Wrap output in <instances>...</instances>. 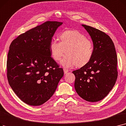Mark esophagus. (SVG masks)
<instances>
[{"label":"esophagus","instance_id":"esophagus-1","mask_svg":"<svg viewBox=\"0 0 126 126\" xmlns=\"http://www.w3.org/2000/svg\"><path fill=\"white\" fill-rule=\"evenodd\" d=\"M63 70H64V73L65 74H67L68 72V70L67 69H65V68H64L63 69Z\"/></svg>","mask_w":126,"mask_h":126}]
</instances>
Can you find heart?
I'll return each mask as SVG.
<instances>
[{
    "label": "heart",
    "instance_id": "1",
    "mask_svg": "<svg viewBox=\"0 0 126 126\" xmlns=\"http://www.w3.org/2000/svg\"><path fill=\"white\" fill-rule=\"evenodd\" d=\"M60 42L52 40L50 50L52 58L59 61L65 53L66 55L62 60L63 66L70 67L76 65L78 67L88 64L94 53L92 42L78 30H69L62 32L60 35Z\"/></svg>",
    "mask_w": 126,
    "mask_h": 126
}]
</instances>
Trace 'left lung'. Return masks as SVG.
<instances>
[{"label": "left lung", "mask_w": 126, "mask_h": 126, "mask_svg": "<svg viewBox=\"0 0 126 126\" xmlns=\"http://www.w3.org/2000/svg\"><path fill=\"white\" fill-rule=\"evenodd\" d=\"M93 43L94 53L90 62L74 70L75 88L89 102L103 99L113 89L117 78V59L114 43L108 35L93 27L82 25Z\"/></svg>", "instance_id": "1"}]
</instances>
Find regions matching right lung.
<instances>
[{"mask_svg":"<svg viewBox=\"0 0 126 126\" xmlns=\"http://www.w3.org/2000/svg\"><path fill=\"white\" fill-rule=\"evenodd\" d=\"M63 23L48 21L19 35L10 46L7 78L13 91L27 105L38 106L50 99L64 75L51 57L50 43Z\"/></svg>","mask_w":126,"mask_h":126,"instance_id":"right-lung-1","label":"right lung"}]
</instances>
